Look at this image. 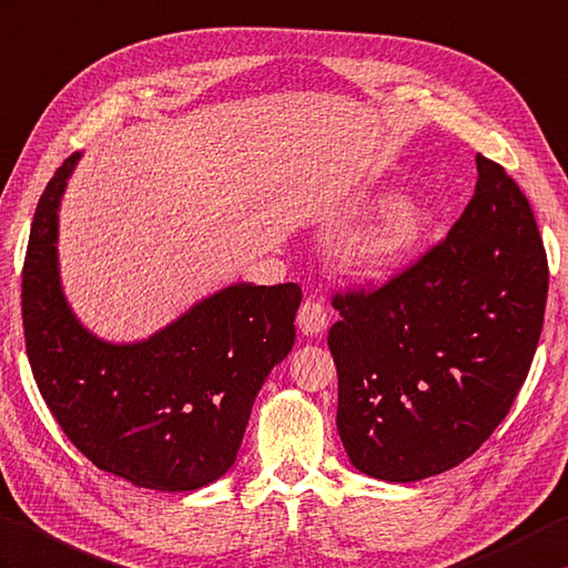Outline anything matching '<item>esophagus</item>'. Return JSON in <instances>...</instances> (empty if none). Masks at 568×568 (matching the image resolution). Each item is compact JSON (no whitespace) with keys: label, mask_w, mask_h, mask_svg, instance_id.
I'll list each match as a JSON object with an SVG mask.
<instances>
[{"label":"esophagus","mask_w":568,"mask_h":568,"mask_svg":"<svg viewBox=\"0 0 568 568\" xmlns=\"http://www.w3.org/2000/svg\"><path fill=\"white\" fill-rule=\"evenodd\" d=\"M326 324H328V314L320 300L302 302V307L297 312V326L302 328V334H310V336L322 334Z\"/></svg>","instance_id":"esophagus-1"}]
</instances>
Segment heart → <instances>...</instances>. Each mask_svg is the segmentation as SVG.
Returning <instances> with one entry per match:
<instances>
[{
    "instance_id": "1",
    "label": "heart",
    "mask_w": 568,
    "mask_h": 568,
    "mask_svg": "<svg viewBox=\"0 0 568 568\" xmlns=\"http://www.w3.org/2000/svg\"><path fill=\"white\" fill-rule=\"evenodd\" d=\"M430 230L433 215L424 205L412 197H397L385 205L377 222L353 246V266L371 278L389 275L418 254V248L428 242Z\"/></svg>"
}]
</instances>
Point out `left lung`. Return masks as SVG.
I'll list each match as a JSON object with an SVG mask.
<instances>
[{"label": "left lung", "mask_w": 568, "mask_h": 568, "mask_svg": "<svg viewBox=\"0 0 568 568\" xmlns=\"http://www.w3.org/2000/svg\"><path fill=\"white\" fill-rule=\"evenodd\" d=\"M443 240L375 290L336 293V426L351 463L418 481L465 463L510 412L542 334L549 268L532 207L477 154Z\"/></svg>", "instance_id": "8db88e82"}]
</instances>
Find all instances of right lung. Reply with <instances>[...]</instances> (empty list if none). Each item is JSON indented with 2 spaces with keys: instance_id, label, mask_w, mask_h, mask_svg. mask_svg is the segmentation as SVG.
I'll list each match as a JSON object with an SVG mask.
<instances>
[{
  "instance_id": "add662e5",
  "label": "right lung",
  "mask_w": 568,
  "mask_h": 568,
  "mask_svg": "<svg viewBox=\"0 0 568 568\" xmlns=\"http://www.w3.org/2000/svg\"><path fill=\"white\" fill-rule=\"evenodd\" d=\"M79 154L38 201L21 275L26 353L43 399L99 469L154 491L220 479L240 450L273 365L295 344L297 283H240L197 302L140 344H105L60 287L58 207Z\"/></svg>"
}]
</instances>
